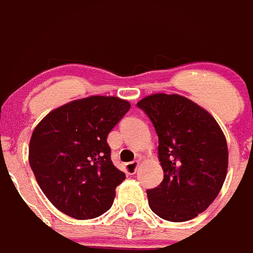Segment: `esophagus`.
Instances as JSON below:
<instances>
[{
    "label": "esophagus",
    "mask_w": 253,
    "mask_h": 253,
    "mask_svg": "<svg viewBox=\"0 0 253 253\" xmlns=\"http://www.w3.org/2000/svg\"><path fill=\"white\" fill-rule=\"evenodd\" d=\"M139 163H140L139 160H135V161H133V162L126 163V165H125V169H126V172H128V173L134 175V173L137 172L138 167H139Z\"/></svg>",
    "instance_id": "obj_1"
}]
</instances>
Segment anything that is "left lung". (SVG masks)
<instances>
[{"instance_id":"1","label":"left lung","mask_w":253,"mask_h":253,"mask_svg":"<svg viewBox=\"0 0 253 253\" xmlns=\"http://www.w3.org/2000/svg\"><path fill=\"white\" fill-rule=\"evenodd\" d=\"M158 135L163 180L147 190L149 208L165 220L186 222L208 209L224 184L228 147L205 109L184 96L153 93L137 104Z\"/></svg>"}]
</instances>
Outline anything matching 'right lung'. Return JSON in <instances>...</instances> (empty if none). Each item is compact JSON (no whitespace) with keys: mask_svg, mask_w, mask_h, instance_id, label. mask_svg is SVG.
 <instances>
[{"mask_svg":"<svg viewBox=\"0 0 253 253\" xmlns=\"http://www.w3.org/2000/svg\"><path fill=\"white\" fill-rule=\"evenodd\" d=\"M130 109L115 96H90L51 110L35 126L29 163L62 213L92 219L110 209L125 173L111 162L107 134Z\"/></svg>","mask_w":253,"mask_h":253,"instance_id":"right-lung-1","label":"right lung"}]
</instances>
